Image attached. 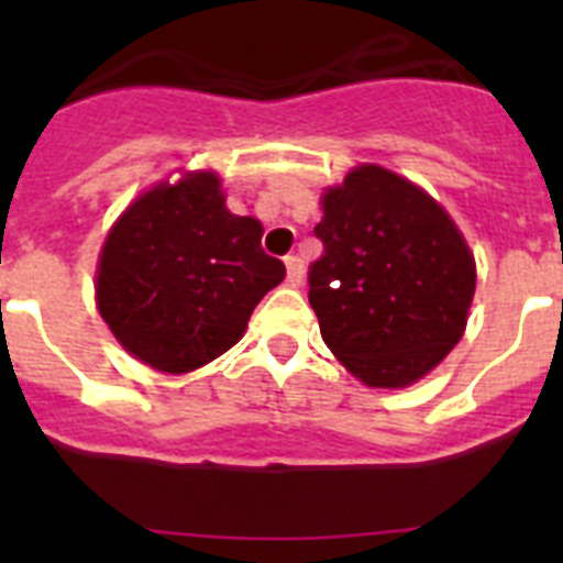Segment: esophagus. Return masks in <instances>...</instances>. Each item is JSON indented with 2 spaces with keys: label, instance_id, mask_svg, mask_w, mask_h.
I'll use <instances>...</instances> for the list:
<instances>
[{
  "label": "esophagus",
  "instance_id": "34e87169",
  "mask_svg": "<svg viewBox=\"0 0 563 563\" xmlns=\"http://www.w3.org/2000/svg\"><path fill=\"white\" fill-rule=\"evenodd\" d=\"M285 267H287V285H292V287L301 285V278H305V265H301V258L287 256Z\"/></svg>",
  "mask_w": 563,
  "mask_h": 563
}]
</instances>
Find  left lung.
Instances as JSON below:
<instances>
[{
  "mask_svg": "<svg viewBox=\"0 0 563 563\" xmlns=\"http://www.w3.org/2000/svg\"><path fill=\"white\" fill-rule=\"evenodd\" d=\"M324 253L307 273L332 355L366 386L397 389L456 346L476 290L474 256L429 194L361 166L324 194Z\"/></svg>",
  "mask_w": 563,
  "mask_h": 563,
  "instance_id": "left-lung-1",
  "label": "left lung"
}]
</instances>
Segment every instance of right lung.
<instances>
[{"label":"right lung","instance_id":"obj_1","mask_svg":"<svg viewBox=\"0 0 563 563\" xmlns=\"http://www.w3.org/2000/svg\"><path fill=\"white\" fill-rule=\"evenodd\" d=\"M282 278L262 225L233 217L220 177L200 172L152 188L114 222L98 267V310L134 357L180 375L231 350Z\"/></svg>","mask_w":563,"mask_h":563}]
</instances>
